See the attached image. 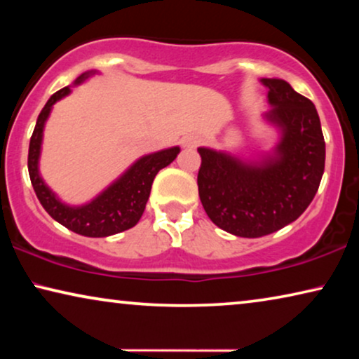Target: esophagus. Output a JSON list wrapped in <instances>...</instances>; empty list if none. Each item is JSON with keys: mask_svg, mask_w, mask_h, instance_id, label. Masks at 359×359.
I'll list each match as a JSON object with an SVG mask.
<instances>
[{"mask_svg": "<svg viewBox=\"0 0 359 359\" xmlns=\"http://www.w3.org/2000/svg\"><path fill=\"white\" fill-rule=\"evenodd\" d=\"M201 144V137L198 135H186L183 137V140H181V145L184 147V149H196Z\"/></svg>", "mask_w": 359, "mask_h": 359, "instance_id": "esophagus-1", "label": "esophagus"}]
</instances>
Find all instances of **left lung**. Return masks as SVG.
<instances>
[{
  "label": "left lung",
  "instance_id": "obj_1",
  "mask_svg": "<svg viewBox=\"0 0 359 359\" xmlns=\"http://www.w3.org/2000/svg\"><path fill=\"white\" fill-rule=\"evenodd\" d=\"M271 106L263 117L279 140L257 160L199 147V198L209 219L225 232L258 238L286 227L312 203L323 168L325 140L313 102L287 81L262 78Z\"/></svg>",
  "mask_w": 359,
  "mask_h": 359
}]
</instances>
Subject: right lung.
I'll return each instance as SVG.
<instances>
[{
  "label": "right lung",
  "mask_w": 359,
  "mask_h": 359,
  "mask_svg": "<svg viewBox=\"0 0 359 359\" xmlns=\"http://www.w3.org/2000/svg\"><path fill=\"white\" fill-rule=\"evenodd\" d=\"M95 70L81 73L73 86L81 85L88 78L95 75ZM70 86L62 88L50 96L43 106L34 127L31 144H29L27 168L31 176L32 188L42 208L47 210L52 219L67 227L72 232L85 235V237H109V235L124 232L139 222L144 214L147 201H149L151 183L156 173L168 166L180 154V147H171L155 154L140 156L132 163L114 183H111L104 191H101L95 199L81 205H70L62 203L58 196L46 184L39 171V158H41L43 127L50 116V111L57 101L70 95Z\"/></svg>",
  "instance_id": "add662e5"
}]
</instances>
